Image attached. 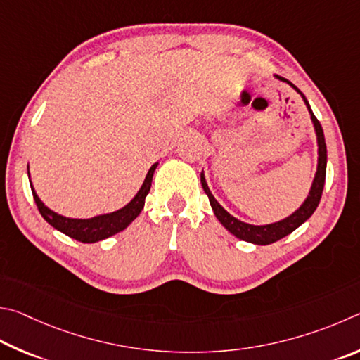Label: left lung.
Masks as SVG:
<instances>
[{"label": "left lung", "mask_w": 360, "mask_h": 360, "mask_svg": "<svg viewBox=\"0 0 360 360\" xmlns=\"http://www.w3.org/2000/svg\"><path fill=\"white\" fill-rule=\"evenodd\" d=\"M278 79L291 85L294 90L300 94L302 99H304L307 109H308V112H310L311 122H313V126H314V132H316L318 167H316V174H314L310 193H308V196L304 200V204H302L299 209L292 213V215H289L288 218L281 219V221H276V223H272V224H264V226H255V224L243 223V221H240V219H237L236 217H232L229 212H226L223 207L219 205L218 200L213 198L209 185H207L204 172H200V184H202L204 191H205L207 196H209L210 205L213 209V213H215V217L218 218V221L221 223L224 228L228 229L231 234H234L237 238H240V240H245V242H250V243H255V245H270V243H274L276 240H280V238L291 234V232L297 229L300 224H304L307 219L313 215L314 210H316V207H318L319 200H321V196H323L324 181H326L327 148H326V139H324L323 128H321V123L318 122V118L314 117V113L311 110L310 104H308L307 98L304 96V93H302L297 86L292 85L289 80L283 79V77H278Z\"/></svg>", "instance_id": "1"}]
</instances>
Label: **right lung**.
I'll list each match as a JSON object with an SVG mask.
<instances>
[{
  "label": "right lung",
  "instance_id": "add662e5",
  "mask_svg": "<svg viewBox=\"0 0 360 360\" xmlns=\"http://www.w3.org/2000/svg\"><path fill=\"white\" fill-rule=\"evenodd\" d=\"M156 166L158 162H155L153 166L150 167L148 174L145 176L143 184L141 186V190L137 191V194L132 198L131 202L126 204L123 209L112 213H105V215L86 218V219L68 218V217L58 215V213L53 210H50L36 194L33 185L31 184L30 185H31V191H33V198L37 209H39L42 218L46 219L50 226H53L56 231H60L63 234H66L71 238H75V240H79L82 243H94V242L104 240L107 237L115 236L118 232H122L139 217V213H141L143 209L145 198H147V194L150 191L151 180H153Z\"/></svg>",
  "mask_w": 360,
  "mask_h": 360
}]
</instances>
